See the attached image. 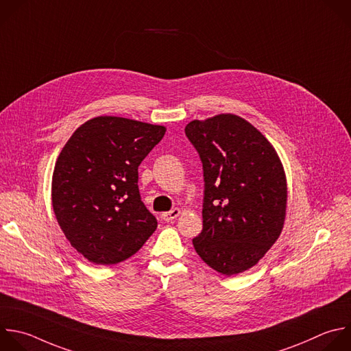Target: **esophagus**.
Segmentation results:
<instances>
[{"label": "esophagus", "instance_id": "obj_1", "mask_svg": "<svg viewBox=\"0 0 351 351\" xmlns=\"http://www.w3.org/2000/svg\"><path fill=\"white\" fill-rule=\"evenodd\" d=\"M179 213H180V209L179 208H173L169 212H164L161 215V219L165 220V221H172L173 219H176L179 216Z\"/></svg>", "mask_w": 351, "mask_h": 351}]
</instances>
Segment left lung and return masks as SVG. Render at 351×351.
Wrapping results in <instances>:
<instances>
[{"label": "left lung", "mask_w": 351, "mask_h": 351, "mask_svg": "<svg viewBox=\"0 0 351 351\" xmlns=\"http://www.w3.org/2000/svg\"><path fill=\"white\" fill-rule=\"evenodd\" d=\"M204 171L202 230L193 239L213 270L234 276L255 266L281 234L287 180L270 142L234 114L184 128Z\"/></svg>", "instance_id": "1"}]
</instances>
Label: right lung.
Listing matches in <instances>:
<instances>
[{
	"instance_id": "1",
	"label": "right lung",
	"mask_w": 351,
	"mask_h": 351,
	"mask_svg": "<svg viewBox=\"0 0 351 351\" xmlns=\"http://www.w3.org/2000/svg\"><path fill=\"white\" fill-rule=\"evenodd\" d=\"M164 135L160 125L103 115L82 124L59 154L53 210L71 247L89 262H124L156 231L138 168Z\"/></svg>"
}]
</instances>
